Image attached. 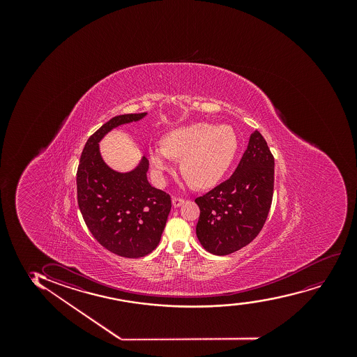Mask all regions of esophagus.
<instances>
[{
    "label": "esophagus",
    "mask_w": 357,
    "mask_h": 357,
    "mask_svg": "<svg viewBox=\"0 0 357 357\" xmlns=\"http://www.w3.org/2000/svg\"><path fill=\"white\" fill-rule=\"evenodd\" d=\"M183 202H185V199H183V197H172V205H174V207H178V206L182 205Z\"/></svg>",
    "instance_id": "esophagus-1"
}]
</instances>
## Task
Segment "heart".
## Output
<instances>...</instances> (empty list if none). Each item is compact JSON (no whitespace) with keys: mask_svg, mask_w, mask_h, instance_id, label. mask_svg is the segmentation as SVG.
I'll list each match as a JSON object with an SVG mask.
<instances>
[{"mask_svg":"<svg viewBox=\"0 0 357 357\" xmlns=\"http://www.w3.org/2000/svg\"><path fill=\"white\" fill-rule=\"evenodd\" d=\"M238 150L234 128L195 123L165 135L163 146L149 149V160L157 178H163L172 158H182L181 169L195 187L215 185L229 168Z\"/></svg>","mask_w":357,"mask_h":357,"instance_id":"heart-1","label":"heart"}]
</instances>
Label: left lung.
Returning a JSON list of instances; mask_svg holds the SVG:
<instances>
[{"mask_svg": "<svg viewBox=\"0 0 357 357\" xmlns=\"http://www.w3.org/2000/svg\"><path fill=\"white\" fill-rule=\"evenodd\" d=\"M274 156L259 131L232 176L195 199L197 236L211 254H232L252 242L266 224L274 194Z\"/></svg>", "mask_w": 357, "mask_h": 357, "instance_id": "left-lung-1", "label": "left lung"}]
</instances>
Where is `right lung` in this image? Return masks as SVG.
<instances>
[{
	"label": "right lung",
	"instance_id": "obj_1",
	"mask_svg": "<svg viewBox=\"0 0 357 357\" xmlns=\"http://www.w3.org/2000/svg\"><path fill=\"white\" fill-rule=\"evenodd\" d=\"M145 114L118 115L103 123L86 140L76 174L78 207L86 227L107 250L128 259H140L156 249L172 197L149 183L145 157L135 170L116 172L101 158L98 142L116 126Z\"/></svg>",
	"mask_w": 357,
	"mask_h": 357
}]
</instances>
